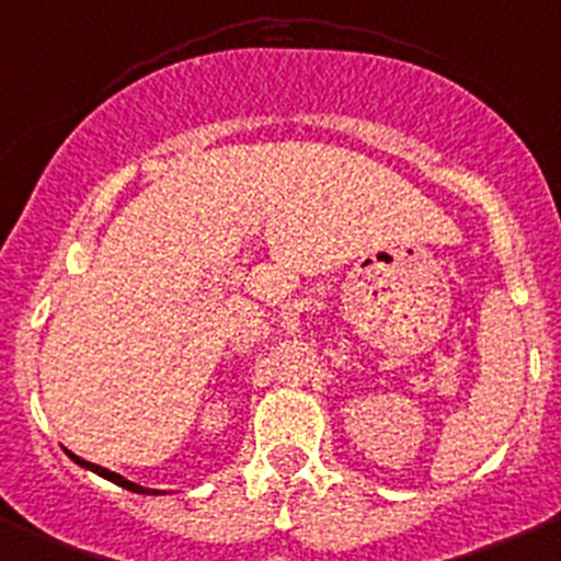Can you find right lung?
Returning a JSON list of instances; mask_svg holds the SVG:
<instances>
[{"mask_svg": "<svg viewBox=\"0 0 561 561\" xmlns=\"http://www.w3.org/2000/svg\"><path fill=\"white\" fill-rule=\"evenodd\" d=\"M68 457H71L73 462H77V466H82V468H88V471H93V473H99V477H104V479H110V482H115V484H121V488H126V490H131V493H146V495H159V493H164V490H148V488H142V484H135V482H129V479H124L121 477V473H115V471H106V468H101V466H93V462H88V460H82V457H77V455H71V451H68Z\"/></svg>", "mask_w": 561, "mask_h": 561, "instance_id": "add662e5", "label": "right lung"}]
</instances>
